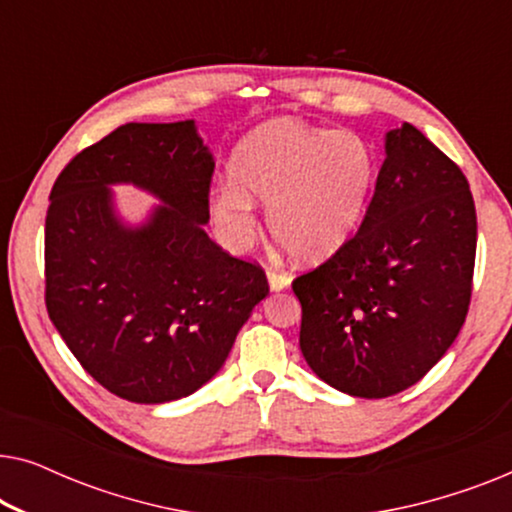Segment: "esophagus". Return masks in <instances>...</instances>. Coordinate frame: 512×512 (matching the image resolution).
Masks as SVG:
<instances>
[{
	"instance_id": "1",
	"label": "esophagus",
	"mask_w": 512,
	"mask_h": 512,
	"mask_svg": "<svg viewBox=\"0 0 512 512\" xmlns=\"http://www.w3.org/2000/svg\"><path fill=\"white\" fill-rule=\"evenodd\" d=\"M268 286H270V291H284L291 286V277L286 275V272L268 270Z\"/></svg>"
}]
</instances>
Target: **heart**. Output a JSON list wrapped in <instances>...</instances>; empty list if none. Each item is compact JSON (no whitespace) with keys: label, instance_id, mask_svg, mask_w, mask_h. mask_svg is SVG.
<instances>
[{"label":"heart","instance_id":"b5f03b06","mask_svg":"<svg viewBox=\"0 0 512 512\" xmlns=\"http://www.w3.org/2000/svg\"><path fill=\"white\" fill-rule=\"evenodd\" d=\"M233 184L212 193L209 212L230 247L254 233V205L293 261L321 263L359 226L375 177L368 144L349 130L275 118L244 135L230 153Z\"/></svg>","mask_w":512,"mask_h":512}]
</instances>
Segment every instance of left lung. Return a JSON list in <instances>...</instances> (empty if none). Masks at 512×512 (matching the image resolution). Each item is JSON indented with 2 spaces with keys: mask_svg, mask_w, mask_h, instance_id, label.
Segmentation results:
<instances>
[{
  "mask_svg": "<svg viewBox=\"0 0 512 512\" xmlns=\"http://www.w3.org/2000/svg\"><path fill=\"white\" fill-rule=\"evenodd\" d=\"M475 242L464 172L415 125L389 130L359 233L293 282L314 375L359 398L422 380L464 326Z\"/></svg>",
  "mask_w": 512,
  "mask_h": 512,
  "instance_id": "1",
  "label": "left lung"
}]
</instances>
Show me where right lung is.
<instances>
[{"instance_id": "add662e5", "label": "right lung", "mask_w": 512, "mask_h": 512, "mask_svg": "<svg viewBox=\"0 0 512 512\" xmlns=\"http://www.w3.org/2000/svg\"><path fill=\"white\" fill-rule=\"evenodd\" d=\"M214 156L195 121L128 123L83 149L51 191L46 310L86 373L132 403L191 396L268 296L254 263L209 240ZM161 202L125 222L110 188Z\"/></svg>"}]
</instances>
